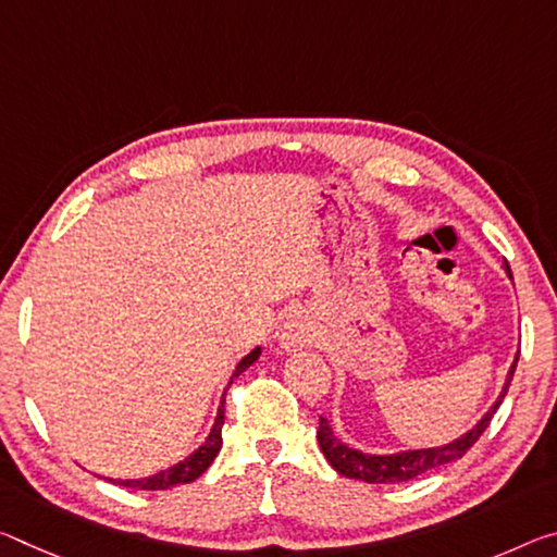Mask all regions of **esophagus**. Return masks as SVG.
<instances>
[{
    "label": "esophagus",
    "instance_id": "esophagus-1",
    "mask_svg": "<svg viewBox=\"0 0 557 557\" xmlns=\"http://www.w3.org/2000/svg\"><path fill=\"white\" fill-rule=\"evenodd\" d=\"M312 339H314V334L310 330V324H307L302 317H293V320H287L277 330V342L285 351H299V349L310 347Z\"/></svg>",
    "mask_w": 557,
    "mask_h": 557
}]
</instances>
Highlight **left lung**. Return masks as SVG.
Masks as SVG:
<instances>
[{"mask_svg":"<svg viewBox=\"0 0 557 557\" xmlns=\"http://www.w3.org/2000/svg\"><path fill=\"white\" fill-rule=\"evenodd\" d=\"M503 270H506L508 280H513L508 262L503 264ZM516 364H518V355L513 359V364H510L506 382H503V386H500L498 399L491 404V409L485 411L483 417L475 421L469 431H466V434L456 436L454 441H448V444L429 446V448H406V451H394V454L361 451V448L344 444V441L334 434L330 417H320V431H317V441H320L322 454L339 475H347V479L364 481V483L411 481L431 469H438V466L451 463V461H456V458H461L466 451H469L475 441L481 438L483 431L488 429L493 413H496V409L503 401V396H506V392H508L510 379H513V372H516Z\"/></svg>","mask_w":557,"mask_h":557,"instance_id":"obj_1","label":"left lung"}]
</instances>
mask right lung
Masks as SVG:
<instances>
[{
    "label": "right lung",
    "mask_w": 557,
    "mask_h": 557,
    "mask_svg": "<svg viewBox=\"0 0 557 557\" xmlns=\"http://www.w3.org/2000/svg\"><path fill=\"white\" fill-rule=\"evenodd\" d=\"M260 355H262V349L255 347L250 355H245L240 361H237V367H235V372L231 376V382H227V386H231L233 379L240 376L247 367H252L255 361L260 359ZM223 404H225V394H223V401H220V406H218V413H215L213 426H210V434L196 448V451H193L190 456H185L183 461L173 463L171 469H163L153 475H146V479H109V481L116 485H126V488H138V491H165V488H173V485L193 483L196 479H200V475L210 469V463L215 461L220 448H223V423H225Z\"/></svg>",
    "instance_id": "obj_1"
}]
</instances>
